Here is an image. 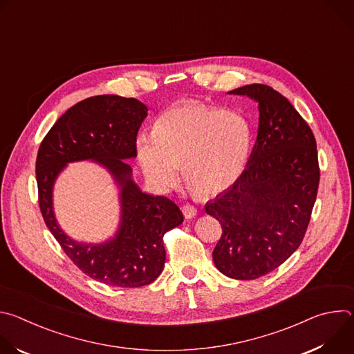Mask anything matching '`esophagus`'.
<instances>
[{"instance_id": "34e87169", "label": "esophagus", "mask_w": 354, "mask_h": 354, "mask_svg": "<svg viewBox=\"0 0 354 354\" xmlns=\"http://www.w3.org/2000/svg\"><path fill=\"white\" fill-rule=\"evenodd\" d=\"M182 213H183L185 218H193V217H196L197 210H196V207L192 206V205H185V206L182 207Z\"/></svg>"}]
</instances>
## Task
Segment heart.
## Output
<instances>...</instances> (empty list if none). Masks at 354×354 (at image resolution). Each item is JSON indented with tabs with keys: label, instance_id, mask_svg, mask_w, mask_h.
I'll use <instances>...</instances> for the list:
<instances>
[{
	"label": "heart",
	"instance_id": "b5f03b06",
	"mask_svg": "<svg viewBox=\"0 0 354 354\" xmlns=\"http://www.w3.org/2000/svg\"><path fill=\"white\" fill-rule=\"evenodd\" d=\"M250 126L238 113L197 100L167 109L154 133L136 138V153L145 178L167 190L179 180L198 196H214L242 175L250 151Z\"/></svg>",
	"mask_w": 354,
	"mask_h": 354
}]
</instances>
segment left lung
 I'll return each mask as SVG.
<instances>
[{"label":"left lung","mask_w":354,"mask_h":354,"mask_svg":"<svg viewBox=\"0 0 354 354\" xmlns=\"http://www.w3.org/2000/svg\"><path fill=\"white\" fill-rule=\"evenodd\" d=\"M228 93L258 104V137L239 179L205 209L223 228L213 250L216 268L231 279L254 280L286 262L306 235L319 185L317 142L273 88L250 84Z\"/></svg>","instance_id":"1"}]
</instances>
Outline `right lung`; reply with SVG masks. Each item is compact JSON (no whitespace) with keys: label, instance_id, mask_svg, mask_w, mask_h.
<instances>
[{"label":"right lung","instance_id":"1","mask_svg":"<svg viewBox=\"0 0 354 354\" xmlns=\"http://www.w3.org/2000/svg\"><path fill=\"white\" fill-rule=\"evenodd\" d=\"M147 112L134 97L97 95L81 100L50 129L36 158L39 206L47 228L86 276L116 287L153 283L165 265L164 234L183 223L172 200L138 187L127 162L137 157L136 138ZM81 160L105 167L120 190V227L104 243L68 237L54 214V183L68 163Z\"/></svg>","mask_w":354,"mask_h":354}]
</instances>
